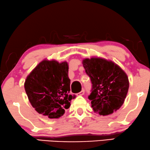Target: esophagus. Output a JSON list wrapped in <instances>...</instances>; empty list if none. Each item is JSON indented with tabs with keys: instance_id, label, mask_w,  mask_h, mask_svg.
<instances>
[{
	"instance_id": "obj_1",
	"label": "esophagus",
	"mask_w": 150,
	"mask_h": 150,
	"mask_svg": "<svg viewBox=\"0 0 150 150\" xmlns=\"http://www.w3.org/2000/svg\"><path fill=\"white\" fill-rule=\"evenodd\" d=\"M84 94V90H82V91H80L79 93H78L76 94L77 96H82Z\"/></svg>"
}]
</instances>
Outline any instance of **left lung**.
I'll return each mask as SVG.
<instances>
[{
  "mask_svg": "<svg viewBox=\"0 0 150 150\" xmlns=\"http://www.w3.org/2000/svg\"><path fill=\"white\" fill-rule=\"evenodd\" d=\"M82 64L92 84L88 99L91 100L94 111L107 116L118 110L129 88L128 78L124 71L112 61L102 58H86Z\"/></svg>",
  "mask_w": 150,
  "mask_h": 150,
  "instance_id": "obj_1",
  "label": "left lung"
}]
</instances>
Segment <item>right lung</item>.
Returning a JSON list of instances; mask_svg holds the SVG:
<instances>
[{
  "instance_id": "add662e5",
  "label": "right lung",
  "mask_w": 150,
  "mask_h": 150,
  "mask_svg": "<svg viewBox=\"0 0 150 150\" xmlns=\"http://www.w3.org/2000/svg\"><path fill=\"white\" fill-rule=\"evenodd\" d=\"M68 65L56 60H44L25 80L24 88L31 105L39 114L49 118L63 116L74 96L69 94Z\"/></svg>"
}]
</instances>
